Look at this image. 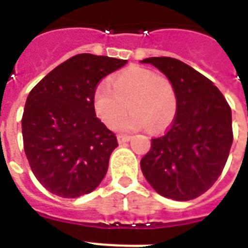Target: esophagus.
Masks as SVG:
<instances>
[{"label": "esophagus", "mask_w": 248, "mask_h": 248, "mask_svg": "<svg viewBox=\"0 0 248 248\" xmlns=\"http://www.w3.org/2000/svg\"><path fill=\"white\" fill-rule=\"evenodd\" d=\"M131 139V136L130 135H126V134H120V135L117 136V140H118V143L120 144H124L126 141H130Z\"/></svg>", "instance_id": "34e87169"}]
</instances>
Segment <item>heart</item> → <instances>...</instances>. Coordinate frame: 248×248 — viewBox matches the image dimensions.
<instances>
[{
	"instance_id": "obj_1",
	"label": "heart",
	"mask_w": 248,
	"mask_h": 248,
	"mask_svg": "<svg viewBox=\"0 0 248 248\" xmlns=\"http://www.w3.org/2000/svg\"><path fill=\"white\" fill-rule=\"evenodd\" d=\"M93 107L96 116L108 127H114L130 108L133 113L124 120L120 119L117 128H149L152 132H159L175 120L177 96L169 78L148 68L131 67L117 75L110 86L105 82L96 86Z\"/></svg>"
}]
</instances>
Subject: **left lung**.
I'll use <instances>...</instances> for the list:
<instances>
[{
    "label": "left lung",
    "instance_id": "1",
    "mask_svg": "<svg viewBox=\"0 0 248 248\" xmlns=\"http://www.w3.org/2000/svg\"><path fill=\"white\" fill-rule=\"evenodd\" d=\"M165 73L175 87L176 117L163 135L152 139L140 166L161 196L194 200L221 175L233 143L232 110L212 81L180 60L144 59Z\"/></svg>",
    "mask_w": 248,
    "mask_h": 248
}]
</instances>
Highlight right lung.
Instances as JSON below:
<instances>
[{"label":"right lung","instance_id":"1","mask_svg":"<svg viewBox=\"0 0 248 248\" xmlns=\"http://www.w3.org/2000/svg\"><path fill=\"white\" fill-rule=\"evenodd\" d=\"M127 60L78 54L52 69L29 93L21 118L24 152L34 176L63 198L100 184L116 134L96 117L93 95L101 79Z\"/></svg>","mask_w":248,"mask_h":248}]
</instances>
